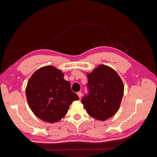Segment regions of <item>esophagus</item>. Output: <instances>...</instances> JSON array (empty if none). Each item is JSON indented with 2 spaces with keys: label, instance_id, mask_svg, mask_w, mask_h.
Returning a JSON list of instances; mask_svg holds the SVG:
<instances>
[{
  "label": "esophagus",
  "instance_id": "34e87169",
  "mask_svg": "<svg viewBox=\"0 0 157 157\" xmlns=\"http://www.w3.org/2000/svg\"><path fill=\"white\" fill-rule=\"evenodd\" d=\"M77 95L78 96L79 98H80L82 97V92H77Z\"/></svg>",
  "mask_w": 157,
  "mask_h": 157
}]
</instances>
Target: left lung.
<instances>
[{"mask_svg":"<svg viewBox=\"0 0 157 157\" xmlns=\"http://www.w3.org/2000/svg\"><path fill=\"white\" fill-rule=\"evenodd\" d=\"M88 93L81 103L88 115L99 121L115 115L119 109L124 94V84L112 68L100 65L87 74Z\"/></svg>","mask_w":157,"mask_h":157,"instance_id":"left-lung-1","label":"left lung"}]
</instances>
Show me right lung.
<instances>
[{
  "instance_id": "add662e5",
  "label": "right lung",
  "mask_w": 157,
  "mask_h": 157,
  "mask_svg": "<svg viewBox=\"0 0 157 157\" xmlns=\"http://www.w3.org/2000/svg\"><path fill=\"white\" fill-rule=\"evenodd\" d=\"M63 77L61 71L48 65L36 71L28 81L27 100L40 119L50 123L59 121L67 114L71 104L79 99Z\"/></svg>"
}]
</instances>
